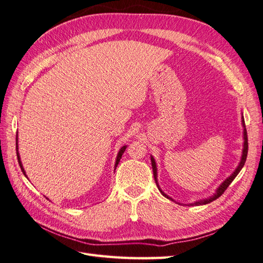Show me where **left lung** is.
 Wrapping results in <instances>:
<instances>
[{
    "mask_svg": "<svg viewBox=\"0 0 263 263\" xmlns=\"http://www.w3.org/2000/svg\"><path fill=\"white\" fill-rule=\"evenodd\" d=\"M242 126H243V128H244V129H243V141H244V142H243L242 156H241V161H240V163H238V165H237V167H236L235 170H234V172H233L229 178H226V180H224L223 182L220 183V185L218 186L217 189H216L215 194H214L213 196H211L209 198H205V199H200V200H197V201H195V202L188 203V206H200V205H206V203H209V202H212V201L216 200V199H217L218 197H220L221 195L224 194V191L227 189V186H229V185L232 183V181L235 179V177L237 176L238 172H240V171L242 170V167L244 166V163H246V161H247V156H248V147H249V145H248V135H247V129H246V124H244V119H243V117H242ZM151 162H152V168H153V174H154L155 183H156V185H157V188H159L160 192H161V194H162L163 196H164L165 198H167V199H170L171 201L177 202L176 200L172 199L171 197H168L166 194H164V191H162L161 186H160V184H159V181H157V167H156V162H155V160H154V157L152 156V155H151ZM177 203H179V205H182V203H180V202H177Z\"/></svg>",
    "mask_w": 263,
    "mask_h": 263,
    "instance_id": "obj_1",
    "label": "left lung"
}]
</instances>
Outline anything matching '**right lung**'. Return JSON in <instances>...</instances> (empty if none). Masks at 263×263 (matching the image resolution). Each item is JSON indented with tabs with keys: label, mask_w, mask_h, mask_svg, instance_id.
Returning a JSON list of instances; mask_svg holds the SVG:
<instances>
[{
	"label": "right lung",
	"mask_w": 263,
	"mask_h": 263,
	"mask_svg": "<svg viewBox=\"0 0 263 263\" xmlns=\"http://www.w3.org/2000/svg\"><path fill=\"white\" fill-rule=\"evenodd\" d=\"M17 134H16V156H17V162H19V165H20V167H21V171L23 172V174H25L26 176V178H28L27 177V174H26V171H25V168H23V165H22V163H21V159H20V154H19V151H17ZM126 147H127V145H124V146H122L120 149H119V152H118V154H117V157H116V163H115V170H116V167H117V165L119 164V162H120V159H121V156H122V154H124V152H125V149H126ZM48 199V198H47Z\"/></svg>",
	"instance_id": "right-lung-1"
}]
</instances>
